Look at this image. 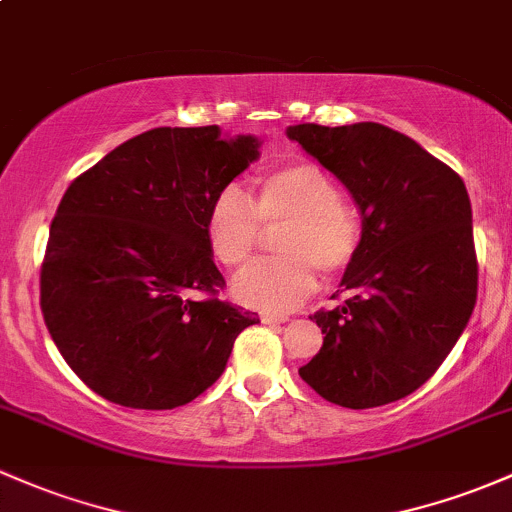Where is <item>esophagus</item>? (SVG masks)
Instances as JSON below:
<instances>
[{"label":"esophagus","instance_id":"1","mask_svg":"<svg viewBox=\"0 0 512 512\" xmlns=\"http://www.w3.org/2000/svg\"><path fill=\"white\" fill-rule=\"evenodd\" d=\"M261 322L263 324H283V322H288V317H278V315H268V312H263Z\"/></svg>","mask_w":512,"mask_h":512}]
</instances>
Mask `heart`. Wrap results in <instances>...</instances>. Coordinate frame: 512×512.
<instances>
[{
	"label": "heart",
	"instance_id": "heart-1",
	"mask_svg": "<svg viewBox=\"0 0 512 512\" xmlns=\"http://www.w3.org/2000/svg\"><path fill=\"white\" fill-rule=\"evenodd\" d=\"M263 227L280 229L278 258L234 278L236 300L263 312H290L317 290V271L337 276L364 241V217L317 163H288L256 178L254 197L227 185L205 217V236L222 266L241 268L261 244Z\"/></svg>",
	"mask_w": 512,
	"mask_h": 512
}]
</instances>
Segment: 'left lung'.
I'll return each instance as SVG.
<instances>
[{
	"label": "left lung",
	"mask_w": 512,
	"mask_h": 512,
	"mask_svg": "<svg viewBox=\"0 0 512 512\" xmlns=\"http://www.w3.org/2000/svg\"><path fill=\"white\" fill-rule=\"evenodd\" d=\"M288 139L351 192L364 241L344 305L310 317L322 349L300 368L324 400L366 410L417 390L442 366L476 305L478 261L464 180L376 122L288 126Z\"/></svg>",
	"instance_id": "left-lung-1"
}]
</instances>
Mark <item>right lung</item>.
<instances>
[{"label":"right lung","mask_w":512,"mask_h":512,"mask_svg":"<svg viewBox=\"0 0 512 512\" xmlns=\"http://www.w3.org/2000/svg\"><path fill=\"white\" fill-rule=\"evenodd\" d=\"M256 136L158 126L65 190L41 266V310L68 366L124 408L173 410L222 376L256 312L217 298L205 217L258 158Z\"/></svg>","instance_id":"add662e5"}]
</instances>
